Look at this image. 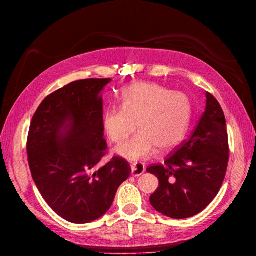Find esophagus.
<instances>
[{"mask_svg":"<svg viewBox=\"0 0 256 256\" xmlns=\"http://www.w3.org/2000/svg\"><path fill=\"white\" fill-rule=\"evenodd\" d=\"M144 164H140V162H134L130 164V171H132V175L134 177H138L140 175H142L144 172Z\"/></svg>","mask_w":256,"mask_h":256,"instance_id":"obj_1","label":"esophagus"}]
</instances>
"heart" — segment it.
Segmentation results:
<instances>
[{
	"mask_svg": "<svg viewBox=\"0 0 256 256\" xmlns=\"http://www.w3.org/2000/svg\"><path fill=\"white\" fill-rule=\"evenodd\" d=\"M120 108H108L102 115L104 134L122 144L136 128L139 133L116 148L130 162L148 159L155 150L174 148L182 140L191 120V101L184 92H172L156 83L139 82L121 92Z\"/></svg>",
	"mask_w": 256,
	"mask_h": 256,
	"instance_id": "b5f03b06",
	"label": "heart"
}]
</instances>
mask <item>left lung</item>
Returning <instances> with one entry per match:
<instances>
[{"label": "left lung", "instance_id": "8db88e82", "mask_svg": "<svg viewBox=\"0 0 256 256\" xmlns=\"http://www.w3.org/2000/svg\"><path fill=\"white\" fill-rule=\"evenodd\" d=\"M206 97L204 112L190 137L164 164L146 168L159 180L150 204L171 218H188L204 210L218 194L226 176L229 144L224 114L210 92Z\"/></svg>", "mask_w": 256, "mask_h": 256}]
</instances>
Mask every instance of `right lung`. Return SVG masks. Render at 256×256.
I'll list each match as a JSON object with an SVG mask.
<instances>
[{
  "instance_id": "1",
  "label": "right lung",
  "mask_w": 256,
  "mask_h": 256,
  "mask_svg": "<svg viewBox=\"0 0 256 256\" xmlns=\"http://www.w3.org/2000/svg\"><path fill=\"white\" fill-rule=\"evenodd\" d=\"M112 79L72 82L47 96L32 117L27 155L34 182L44 200L62 218L88 224L110 208L130 175L124 159L106 166L101 92Z\"/></svg>"
}]
</instances>
